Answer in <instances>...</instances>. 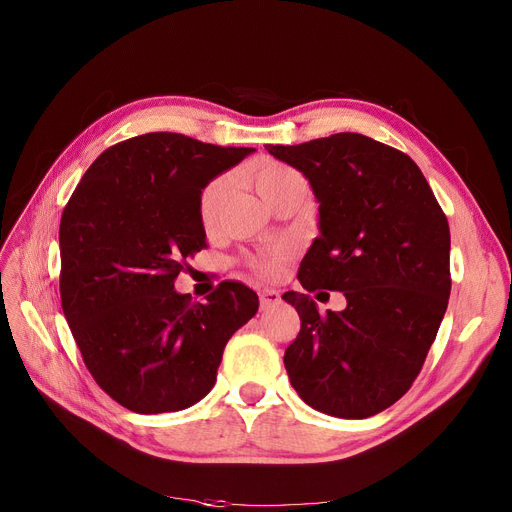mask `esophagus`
<instances>
[{
  "instance_id": "esophagus-1",
  "label": "esophagus",
  "mask_w": 512,
  "mask_h": 512,
  "mask_svg": "<svg viewBox=\"0 0 512 512\" xmlns=\"http://www.w3.org/2000/svg\"><path fill=\"white\" fill-rule=\"evenodd\" d=\"M259 303H261V311H270L272 307H276L280 303V292L265 288L259 292Z\"/></svg>"
}]
</instances>
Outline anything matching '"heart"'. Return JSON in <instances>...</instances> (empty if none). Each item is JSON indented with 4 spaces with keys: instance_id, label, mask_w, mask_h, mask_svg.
<instances>
[{
    "instance_id": "heart-1",
    "label": "heart",
    "mask_w": 512,
    "mask_h": 512,
    "mask_svg": "<svg viewBox=\"0 0 512 512\" xmlns=\"http://www.w3.org/2000/svg\"><path fill=\"white\" fill-rule=\"evenodd\" d=\"M251 180L257 188V193L270 203L278 193L286 191V188L294 184H305V178L286 164H280V161L274 159H261L259 164L251 170ZM228 193V178L218 176L211 182L203 186V191L197 201V213H199V222L201 226L211 232L215 228V222H218V215L222 209V203ZM292 255V247L286 245V242H278V245L265 249L257 255L247 257L249 270L255 272L261 278H278Z\"/></svg>"
}]
</instances>
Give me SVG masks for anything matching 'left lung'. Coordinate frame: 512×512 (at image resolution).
<instances>
[{
    "instance_id": "8db88e82",
    "label": "left lung",
    "mask_w": 512,
    "mask_h": 512,
    "mask_svg": "<svg viewBox=\"0 0 512 512\" xmlns=\"http://www.w3.org/2000/svg\"><path fill=\"white\" fill-rule=\"evenodd\" d=\"M265 149L303 172L319 201L303 288L346 297L344 311L326 315L309 294L282 297L301 317L284 353L290 384L319 413L378 415L413 386L446 313V215L407 153L363 134Z\"/></svg>"
}]
</instances>
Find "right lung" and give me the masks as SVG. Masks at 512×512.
Wrapping results in <instances>:
<instances>
[{"label": "right lung", "instance_id": "add662e5", "mask_svg": "<svg viewBox=\"0 0 512 512\" xmlns=\"http://www.w3.org/2000/svg\"><path fill=\"white\" fill-rule=\"evenodd\" d=\"M253 151L149 132L105 149L74 188L60 222L62 309L93 380L128 411L193 407L259 309L240 282H222L205 303L174 290L186 259L207 247L203 186Z\"/></svg>", "mask_w": 512, "mask_h": 512}]
</instances>
